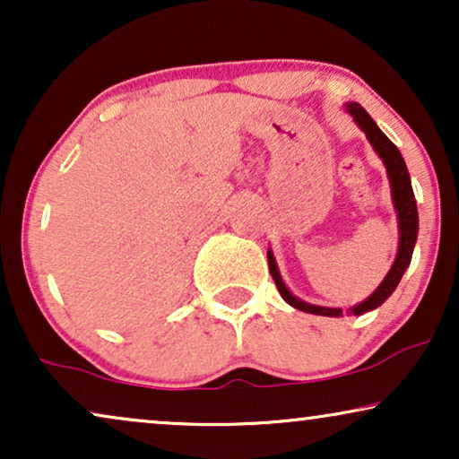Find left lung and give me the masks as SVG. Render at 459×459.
<instances>
[{"label":"left lung","mask_w":459,"mask_h":459,"mask_svg":"<svg viewBox=\"0 0 459 459\" xmlns=\"http://www.w3.org/2000/svg\"><path fill=\"white\" fill-rule=\"evenodd\" d=\"M344 110L351 115L357 127H359L363 134H366L368 142L372 143L374 152L380 156V160L385 162L388 184H391V196H393V206L394 212H397V225H399V248L397 256H394L391 269L385 275V280L380 281V286L369 294L366 300L349 307L351 316H363V313L378 309V307L385 303V300L394 292V288L399 286L401 278H403L405 269L410 267L413 247H416L418 240V206H416V196H413L411 190V179L410 171H407V165L401 156L399 148L388 140V137L382 134L378 125L372 117L368 115L366 108L357 102H347L344 104ZM267 261H269V272H272V278L275 280V286L281 294V299L286 300L288 305L294 307V309L313 313V316H325V317H341L342 309H336V307H322V305H311L305 303L303 299L294 297L290 288L286 286V281L281 280L278 261H275L273 250L267 248Z\"/></svg>","instance_id":"obj_1"}]
</instances>
